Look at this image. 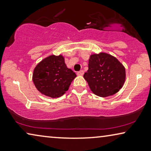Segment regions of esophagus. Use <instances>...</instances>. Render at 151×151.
<instances>
[{"label":"esophagus","instance_id":"esophagus-1","mask_svg":"<svg viewBox=\"0 0 151 151\" xmlns=\"http://www.w3.org/2000/svg\"><path fill=\"white\" fill-rule=\"evenodd\" d=\"M83 74H84V71L83 70H81V71H78L77 73V75L78 76H83Z\"/></svg>","mask_w":151,"mask_h":151}]
</instances>
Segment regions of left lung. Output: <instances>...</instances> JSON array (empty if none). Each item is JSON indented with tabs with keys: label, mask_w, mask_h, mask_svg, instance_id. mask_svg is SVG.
<instances>
[{
	"label": "left lung",
	"mask_w": 151,
	"mask_h": 151,
	"mask_svg": "<svg viewBox=\"0 0 151 151\" xmlns=\"http://www.w3.org/2000/svg\"><path fill=\"white\" fill-rule=\"evenodd\" d=\"M88 66L83 77L95 95L107 97L122 88L125 69L115 57L106 53L93 54L89 58Z\"/></svg>",
	"instance_id": "8db88e82"
}]
</instances>
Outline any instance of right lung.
Returning a JSON list of instances; mask_svg holds the SVG:
<instances>
[{
  "label": "right lung",
  "instance_id": "1",
  "mask_svg": "<svg viewBox=\"0 0 151 151\" xmlns=\"http://www.w3.org/2000/svg\"><path fill=\"white\" fill-rule=\"evenodd\" d=\"M76 76L67 68L62 55H50L39 62L34 70L32 81L36 88L45 96L59 98L68 91Z\"/></svg>",
  "mask_w": 151,
  "mask_h": 151
}]
</instances>
